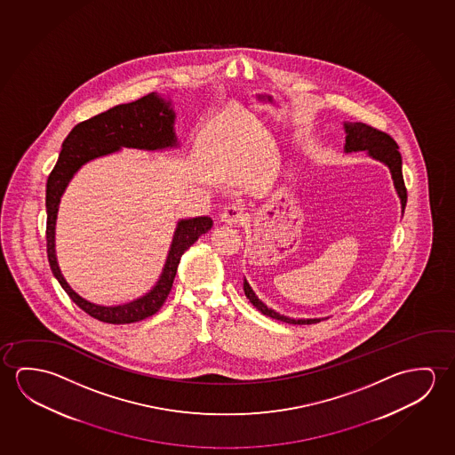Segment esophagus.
Masks as SVG:
<instances>
[{
	"instance_id": "1",
	"label": "esophagus",
	"mask_w": 455,
	"mask_h": 455,
	"mask_svg": "<svg viewBox=\"0 0 455 455\" xmlns=\"http://www.w3.org/2000/svg\"><path fill=\"white\" fill-rule=\"evenodd\" d=\"M245 209L242 205H237V204L228 205L221 213V220L228 224H242L245 221Z\"/></svg>"
}]
</instances>
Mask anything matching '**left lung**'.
<instances>
[{
	"mask_svg": "<svg viewBox=\"0 0 455 455\" xmlns=\"http://www.w3.org/2000/svg\"><path fill=\"white\" fill-rule=\"evenodd\" d=\"M345 130H347V145L345 150L347 152H359V150H367L370 156L379 159L384 164H387L394 179V185L397 189L398 196L402 199V209L406 207V187H404L403 172H402V155L398 152V145L394 139L390 138L387 132L376 130L373 126H370L367 123H345ZM243 291L248 300L252 303V307H256L258 310L272 317L278 319L288 324H316L321 319H291V317L282 316L280 313L270 310L267 305L260 302L256 294L252 292L250 284L243 280Z\"/></svg>",
	"mask_w": 455,
	"mask_h": 455,
	"instance_id": "1",
	"label": "left lung"
}]
</instances>
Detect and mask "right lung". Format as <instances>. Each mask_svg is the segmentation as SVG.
Segmentation results:
<instances>
[{
	"mask_svg": "<svg viewBox=\"0 0 455 455\" xmlns=\"http://www.w3.org/2000/svg\"><path fill=\"white\" fill-rule=\"evenodd\" d=\"M173 112L169 102L155 93L147 94L138 101L120 104L108 108L100 116H92L74 126L63 142L57 164L52 169L45 185V209H47V258L52 274L55 275L66 294L87 315L108 324H131L152 316L166 302L172 289L173 278L180 264L181 254L195 243L203 234L210 231L213 221L209 217L181 220L167 256L166 266L156 286L138 300L118 307H101L88 302L76 294L66 283L55 258V221L58 204L65 188L90 159L114 153L122 147L158 150L177 145L173 132Z\"/></svg>",
	"mask_w": 455,
	"mask_h": 455,
	"instance_id": "obj_1",
	"label": "right lung"
}]
</instances>
